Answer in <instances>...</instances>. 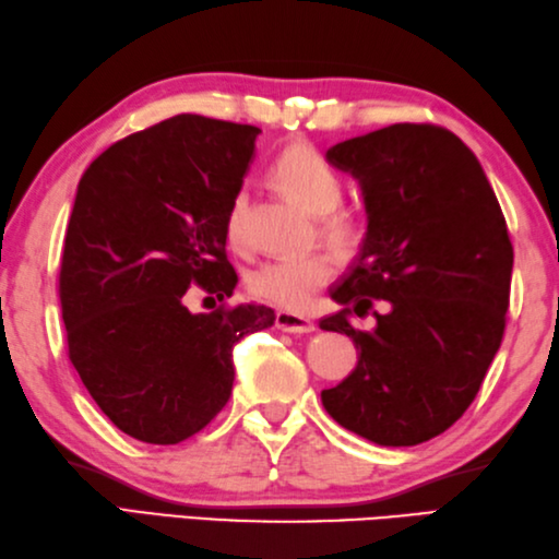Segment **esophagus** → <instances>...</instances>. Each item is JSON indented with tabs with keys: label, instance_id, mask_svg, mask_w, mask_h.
Instances as JSON below:
<instances>
[{
	"label": "esophagus",
	"instance_id": "34e87169",
	"mask_svg": "<svg viewBox=\"0 0 559 559\" xmlns=\"http://www.w3.org/2000/svg\"><path fill=\"white\" fill-rule=\"evenodd\" d=\"M275 323H277L282 333H294V335L313 333V330H316V323L311 321L309 316H301V313H294V311H280Z\"/></svg>",
	"mask_w": 559,
	"mask_h": 559
}]
</instances>
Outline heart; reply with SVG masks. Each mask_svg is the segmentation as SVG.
Segmentation results:
<instances>
[{
  "mask_svg": "<svg viewBox=\"0 0 559 559\" xmlns=\"http://www.w3.org/2000/svg\"><path fill=\"white\" fill-rule=\"evenodd\" d=\"M277 186L313 214H325V226L335 236H352L357 229V214L340 210L343 200V176L309 142L287 146L275 162ZM246 212L248 192L238 190L226 212V238L234 248H246ZM335 258L330 253H311L301 258H275L248 275V292L258 301L277 306L284 311H304L313 294L335 277Z\"/></svg>",
  "mask_w": 559,
  "mask_h": 559,
  "instance_id": "heart-1",
  "label": "heart"
}]
</instances>
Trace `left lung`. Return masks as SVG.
I'll return each instance as SVG.
<instances>
[{
  "label": "left lung",
  "mask_w": 559,
  "mask_h": 559,
  "mask_svg": "<svg viewBox=\"0 0 559 559\" xmlns=\"http://www.w3.org/2000/svg\"><path fill=\"white\" fill-rule=\"evenodd\" d=\"M367 202V236L330 296L343 309L323 330L345 333L359 361L321 393L337 425L381 447H415L447 431L475 401L502 345L509 309L507 219L483 166L459 136L397 122L328 150ZM376 298L390 301L359 331Z\"/></svg>",
  "instance_id": "8db88e82"
}]
</instances>
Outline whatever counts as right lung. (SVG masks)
<instances>
[{
  "mask_svg": "<svg viewBox=\"0 0 559 559\" xmlns=\"http://www.w3.org/2000/svg\"><path fill=\"white\" fill-rule=\"evenodd\" d=\"M253 124L174 116L110 144L79 180L60 304L67 355L124 435L180 443L229 403L234 345L275 311L226 304V212L255 150ZM198 283L223 306L190 314Z\"/></svg>",
  "mask_w": 559,
  "mask_h": 559,
  "instance_id": "right-lung-1",
  "label": "right lung"
}]
</instances>
